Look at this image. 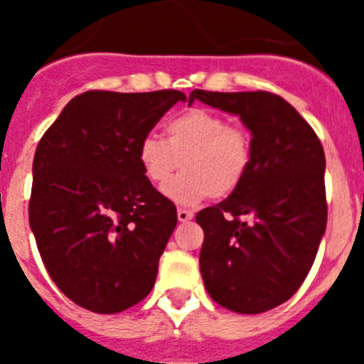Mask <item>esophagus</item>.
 Wrapping results in <instances>:
<instances>
[{"label": "esophagus", "mask_w": 364, "mask_h": 364, "mask_svg": "<svg viewBox=\"0 0 364 364\" xmlns=\"http://www.w3.org/2000/svg\"><path fill=\"white\" fill-rule=\"evenodd\" d=\"M176 217H178L180 222H189L193 218V211L184 210V208H178V211H176Z\"/></svg>", "instance_id": "34e87169"}]
</instances>
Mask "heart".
I'll list each match as a JSON object with an SVG mask.
<instances>
[{
	"label": "heart",
	"instance_id": "heart-1",
	"mask_svg": "<svg viewBox=\"0 0 364 364\" xmlns=\"http://www.w3.org/2000/svg\"><path fill=\"white\" fill-rule=\"evenodd\" d=\"M167 140L146 134L138 144V162L151 184L162 188L183 160L185 173L164 188L175 204L195 205L208 197H230L250 175L252 133L228 124L208 109H188L166 125Z\"/></svg>",
	"mask_w": 364,
	"mask_h": 364
}]
</instances>
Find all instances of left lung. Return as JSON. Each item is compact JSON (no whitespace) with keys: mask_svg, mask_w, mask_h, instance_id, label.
<instances>
[{"mask_svg":"<svg viewBox=\"0 0 364 364\" xmlns=\"http://www.w3.org/2000/svg\"><path fill=\"white\" fill-rule=\"evenodd\" d=\"M195 100L239 114L253 136L244 184L197 213L204 286L228 310L262 314L301 288L319 250L328 217L323 146L295 107L273 92L195 89L189 105Z\"/></svg>","mask_w":364,"mask_h":364,"instance_id":"8db88e82","label":"left lung"}]
</instances>
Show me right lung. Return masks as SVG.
<instances>
[{
    "label": "right lung",
    "instance_id": "add662e5",
    "mask_svg": "<svg viewBox=\"0 0 364 364\" xmlns=\"http://www.w3.org/2000/svg\"><path fill=\"white\" fill-rule=\"evenodd\" d=\"M186 95L87 91L45 131L28 222L54 284L78 306L118 314L153 290L176 208L153 188L138 144Z\"/></svg>",
    "mask_w": 364,
    "mask_h": 364
}]
</instances>
